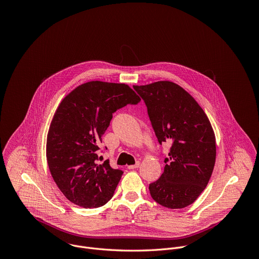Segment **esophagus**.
<instances>
[{
  "mask_svg": "<svg viewBox=\"0 0 259 259\" xmlns=\"http://www.w3.org/2000/svg\"><path fill=\"white\" fill-rule=\"evenodd\" d=\"M140 165V161H136V163L135 164H131V165H128V168L129 169H133V168H136V167H138Z\"/></svg>",
  "mask_w": 259,
  "mask_h": 259,
  "instance_id": "obj_1",
  "label": "esophagus"
}]
</instances>
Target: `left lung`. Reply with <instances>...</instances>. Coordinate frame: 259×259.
I'll return each mask as SVG.
<instances>
[{
	"label": "left lung",
	"instance_id": "obj_1",
	"mask_svg": "<svg viewBox=\"0 0 259 259\" xmlns=\"http://www.w3.org/2000/svg\"><path fill=\"white\" fill-rule=\"evenodd\" d=\"M144 101L158 143L170 142L163 173L149 184L154 201L167 208L192 204L205 189L215 162V137L197 102L178 84L133 85Z\"/></svg>",
	"mask_w": 259,
	"mask_h": 259
}]
</instances>
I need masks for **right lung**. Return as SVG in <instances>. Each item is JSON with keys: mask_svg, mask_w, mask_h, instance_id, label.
<instances>
[{"mask_svg": "<svg viewBox=\"0 0 259 259\" xmlns=\"http://www.w3.org/2000/svg\"><path fill=\"white\" fill-rule=\"evenodd\" d=\"M139 97L124 83L86 82L58 107L47 139V159L54 181L68 200L84 208L105 205L123 175L109 160L98 164L99 144L113 114L137 105Z\"/></svg>", "mask_w": 259, "mask_h": 259, "instance_id": "add662e5", "label": "right lung"}]
</instances>
